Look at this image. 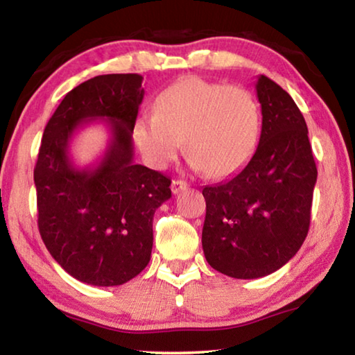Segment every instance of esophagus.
I'll return each mask as SVG.
<instances>
[{
	"mask_svg": "<svg viewBox=\"0 0 355 355\" xmlns=\"http://www.w3.org/2000/svg\"><path fill=\"white\" fill-rule=\"evenodd\" d=\"M171 188H172L173 194H178V192L188 189V183H186L184 180H172Z\"/></svg>",
	"mask_w": 355,
	"mask_h": 355,
	"instance_id": "esophagus-1",
	"label": "esophagus"
}]
</instances>
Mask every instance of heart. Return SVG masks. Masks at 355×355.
I'll list each match as a JSON object with an SVG mask.
<instances>
[{
	"mask_svg": "<svg viewBox=\"0 0 355 355\" xmlns=\"http://www.w3.org/2000/svg\"><path fill=\"white\" fill-rule=\"evenodd\" d=\"M260 135L254 95L197 76L172 84L156 98L153 114L136 120L133 139L150 166L164 169L182 148L209 178H224L248 163Z\"/></svg>",
	"mask_w": 355,
	"mask_h": 355,
	"instance_id": "1",
	"label": "heart"
}]
</instances>
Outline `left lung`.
<instances>
[{"instance_id": "left-lung-1", "label": "left lung", "mask_w": 355, "mask_h": 355, "mask_svg": "<svg viewBox=\"0 0 355 355\" xmlns=\"http://www.w3.org/2000/svg\"><path fill=\"white\" fill-rule=\"evenodd\" d=\"M261 135L245 167L205 186L202 248L209 266L233 279L272 274L296 255L310 227L316 164L302 112L260 75Z\"/></svg>"}]
</instances>
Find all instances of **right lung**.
Instances as JSON below:
<instances>
[{
  "instance_id": "1",
  "label": "right lung",
  "mask_w": 355,
  "mask_h": 355,
  "mask_svg": "<svg viewBox=\"0 0 355 355\" xmlns=\"http://www.w3.org/2000/svg\"><path fill=\"white\" fill-rule=\"evenodd\" d=\"M137 73L100 75L65 95L48 120L34 167L37 224L48 252L71 277L116 286L150 261L153 214L171 178L135 164L133 127L144 98ZM105 118L112 141L99 164L78 170L68 142L84 121Z\"/></svg>"
}]
</instances>
